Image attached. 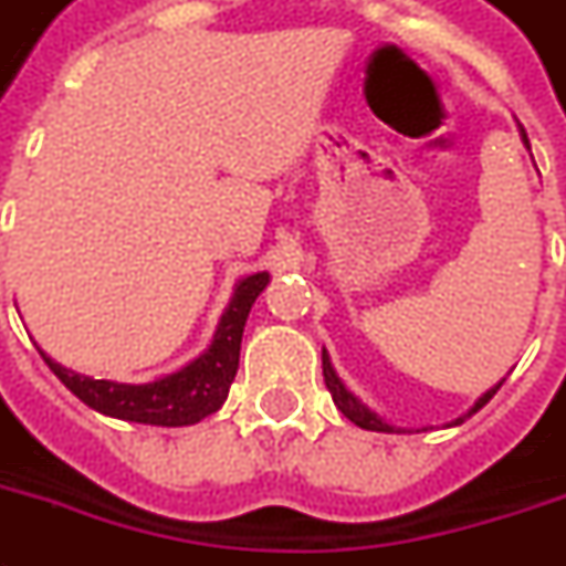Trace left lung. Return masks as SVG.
I'll use <instances>...</instances> for the list:
<instances>
[{
	"mask_svg": "<svg viewBox=\"0 0 566 566\" xmlns=\"http://www.w3.org/2000/svg\"><path fill=\"white\" fill-rule=\"evenodd\" d=\"M521 137H524V146L531 149V140H527V134L521 132ZM322 370H324V386H327V392H331V398H334V405L343 410V417H346V420H352L355 426H361V429H367V432H395V426H389V422L379 420V417L374 413V410H370V407L361 405V401H358V398H355V395H352L349 389L343 386V379L337 377V370L331 367V358H327V352H322ZM500 386H503V379H500V382H496L493 389H488V392L481 395V398L475 401V407H472L469 413L457 417V420L450 422V426H460V422H465V417L478 413V410H481V407L488 405L490 398L496 395V389H500Z\"/></svg>",
	"mask_w": 566,
	"mask_h": 566,
	"instance_id": "1",
	"label": "left lung"
}]
</instances>
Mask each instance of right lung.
Segmentation results:
<instances>
[{
    "mask_svg": "<svg viewBox=\"0 0 566 566\" xmlns=\"http://www.w3.org/2000/svg\"><path fill=\"white\" fill-rule=\"evenodd\" d=\"M270 284V272H254L235 284V294L229 300L223 318L217 324L211 346L192 358L187 367L174 370L168 377L153 382H116V379H94L76 370H66L54 358H45V365L54 370L78 401L94 407L97 413L116 417V420L144 422V426H192L217 413L227 401L229 386L239 370V352H242V334L248 312L254 306L260 291Z\"/></svg>",
    "mask_w": 566,
    "mask_h": 566,
    "instance_id": "right-lung-1",
    "label": "right lung"
}]
</instances>
